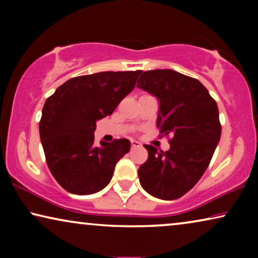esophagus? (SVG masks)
Instances as JSON below:
<instances>
[{
    "instance_id": "esophagus-1",
    "label": "esophagus",
    "mask_w": 258,
    "mask_h": 258,
    "mask_svg": "<svg viewBox=\"0 0 258 258\" xmlns=\"http://www.w3.org/2000/svg\"><path fill=\"white\" fill-rule=\"evenodd\" d=\"M141 144L137 142V141H135V140H133L132 141V148H137V147H140Z\"/></svg>"
}]
</instances>
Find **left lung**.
Returning a JSON list of instances; mask_svg holds the SVG:
<instances>
[{
	"mask_svg": "<svg viewBox=\"0 0 258 258\" xmlns=\"http://www.w3.org/2000/svg\"><path fill=\"white\" fill-rule=\"evenodd\" d=\"M137 87L157 97L156 125L162 136H172L168 151L144 146L140 183L157 199H179L202 177L221 139L217 103L199 80L170 69L144 72Z\"/></svg>",
	"mask_w": 258,
	"mask_h": 258,
	"instance_id": "left-lung-1",
	"label": "left lung"
}]
</instances>
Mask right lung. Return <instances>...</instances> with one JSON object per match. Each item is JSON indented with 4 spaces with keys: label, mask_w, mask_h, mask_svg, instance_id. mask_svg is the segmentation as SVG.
Returning a JSON list of instances; mask_svg holds the SVG:
<instances>
[{
    "label": "right lung",
    "mask_w": 258,
    "mask_h": 258,
    "mask_svg": "<svg viewBox=\"0 0 258 258\" xmlns=\"http://www.w3.org/2000/svg\"><path fill=\"white\" fill-rule=\"evenodd\" d=\"M141 70L103 72L70 79L43 105L40 137L48 168L59 185L75 195L105 188L115 165L130 149L126 139L94 144L96 121L111 115L135 88Z\"/></svg>",
    "instance_id": "obj_1"
}]
</instances>
